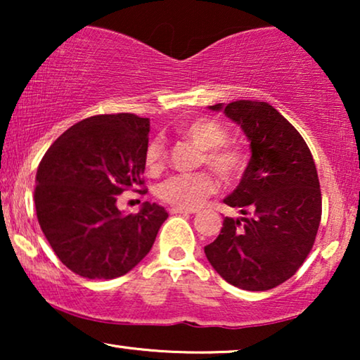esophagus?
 <instances>
[{
    "mask_svg": "<svg viewBox=\"0 0 360 360\" xmlns=\"http://www.w3.org/2000/svg\"><path fill=\"white\" fill-rule=\"evenodd\" d=\"M170 213L172 214H193L196 213V210H185V208H176V206H174V208H170Z\"/></svg>",
    "mask_w": 360,
    "mask_h": 360,
    "instance_id": "1",
    "label": "esophagus"
}]
</instances>
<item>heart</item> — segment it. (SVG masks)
Listing matches in <instances>:
<instances>
[{"label":"heart","instance_id":"heart-1","mask_svg":"<svg viewBox=\"0 0 360 360\" xmlns=\"http://www.w3.org/2000/svg\"><path fill=\"white\" fill-rule=\"evenodd\" d=\"M176 134L193 142L201 149L200 164L208 165L224 181L238 180L248 165V155L243 147L228 142V131L219 122L208 117H200L181 124ZM167 150L160 137L152 139L146 147L144 162L150 172H159L165 167ZM218 188L214 176L210 172L180 174L167 179L159 186V196L165 203L176 208L195 210Z\"/></svg>","mask_w":360,"mask_h":360}]
</instances>
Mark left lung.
I'll use <instances>...</instances> for the list:
<instances>
[{"instance_id": "obj_1", "label": "left lung", "mask_w": 360, "mask_h": 360, "mask_svg": "<svg viewBox=\"0 0 360 360\" xmlns=\"http://www.w3.org/2000/svg\"><path fill=\"white\" fill-rule=\"evenodd\" d=\"M240 126L250 160L224 203L240 211L228 218L206 259L226 282L265 292L288 280L311 250L321 221L316 165L302 134L265 101L210 106Z\"/></svg>"}]
</instances>
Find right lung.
Segmentation results:
<instances>
[{"instance_id": "add662e5", "label": "right lung", "mask_w": 360, "mask_h": 360, "mask_svg": "<svg viewBox=\"0 0 360 360\" xmlns=\"http://www.w3.org/2000/svg\"><path fill=\"white\" fill-rule=\"evenodd\" d=\"M149 131V120L132 112L86 117L63 132L39 164V224L62 264L80 277L127 274L149 254L169 218L149 201L136 214L116 206L117 195L144 185Z\"/></svg>"}]
</instances>
